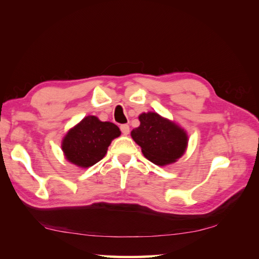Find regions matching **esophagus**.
Listing matches in <instances>:
<instances>
[{"label":"esophagus","instance_id":"obj_1","mask_svg":"<svg viewBox=\"0 0 259 259\" xmlns=\"http://www.w3.org/2000/svg\"><path fill=\"white\" fill-rule=\"evenodd\" d=\"M120 131H121L122 134L127 135V134L130 133V126L128 125H121L120 126Z\"/></svg>","mask_w":259,"mask_h":259}]
</instances>
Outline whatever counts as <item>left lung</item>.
<instances>
[{
	"label": "left lung",
	"instance_id": "1",
	"mask_svg": "<svg viewBox=\"0 0 259 259\" xmlns=\"http://www.w3.org/2000/svg\"><path fill=\"white\" fill-rule=\"evenodd\" d=\"M139 120L140 126L131 132V137L155 165L173 164L187 151L188 133L175 121L152 111L141 113Z\"/></svg>",
	"mask_w": 259,
	"mask_h": 259
}]
</instances>
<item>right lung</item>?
Listing matches in <instances>:
<instances>
[{
  "mask_svg": "<svg viewBox=\"0 0 259 259\" xmlns=\"http://www.w3.org/2000/svg\"><path fill=\"white\" fill-rule=\"evenodd\" d=\"M119 135L120 131L113 122L86 116L66 133L61 149L66 159L72 165L88 168L106 156L111 141Z\"/></svg>",
  "mask_w": 259,
  "mask_h": 259,
  "instance_id": "right-lung-1",
  "label": "right lung"
}]
</instances>
